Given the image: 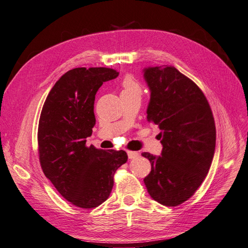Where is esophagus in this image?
<instances>
[{"mask_svg":"<svg viewBox=\"0 0 248 248\" xmlns=\"http://www.w3.org/2000/svg\"><path fill=\"white\" fill-rule=\"evenodd\" d=\"M140 154L138 153V152H133V151H129L128 152V157H129V159H134V158H137V157L139 156Z\"/></svg>","mask_w":248,"mask_h":248,"instance_id":"1","label":"esophagus"}]
</instances>
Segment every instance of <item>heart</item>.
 <instances>
[{
    "mask_svg": "<svg viewBox=\"0 0 248 248\" xmlns=\"http://www.w3.org/2000/svg\"><path fill=\"white\" fill-rule=\"evenodd\" d=\"M142 89L140 82L131 77H127L122 82L121 96H141Z\"/></svg>",
    "mask_w": 248,
    "mask_h": 248,
    "instance_id": "1",
    "label": "heart"
}]
</instances>
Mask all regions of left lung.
Segmentation results:
<instances>
[{
  "instance_id": "1",
  "label": "left lung",
  "mask_w": 248,
  "mask_h": 248,
  "mask_svg": "<svg viewBox=\"0 0 248 248\" xmlns=\"http://www.w3.org/2000/svg\"><path fill=\"white\" fill-rule=\"evenodd\" d=\"M151 92L149 123L159 127L160 156L144 152L151 171L144 179L150 196L174 207L191 198L204 181L215 151L216 129L202 90L172 66L144 69Z\"/></svg>"
}]
</instances>
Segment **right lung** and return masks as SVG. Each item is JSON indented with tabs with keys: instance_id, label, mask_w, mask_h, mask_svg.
Segmentation results:
<instances>
[{
	"instance_id": "add662e5",
	"label": "right lung",
	"mask_w": 248,
	"mask_h": 248,
	"mask_svg": "<svg viewBox=\"0 0 248 248\" xmlns=\"http://www.w3.org/2000/svg\"><path fill=\"white\" fill-rule=\"evenodd\" d=\"M119 72L106 67L74 68L60 78L43 104L38 151L44 175L72 205L92 209L109 197L116 170L127 161L123 150L87 145L96 119L95 95Z\"/></svg>"
}]
</instances>
